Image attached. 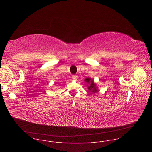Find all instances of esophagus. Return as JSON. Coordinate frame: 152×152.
<instances>
[{
	"instance_id": "obj_1",
	"label": "esophagus",
	"mask_w": 152,
	"mask_h": 152,
	"mask_svg": "<svg viewBox=\"0 0 152 152\" xmlns=\"http://www.w3.org/2000/svg\"><path fill=\"white\" fill-rule=\"evenodd\" d=\"M72 78L74 79V80H76L77 79V75H73L72 76Z\"/></svg>"
}]
</instances>
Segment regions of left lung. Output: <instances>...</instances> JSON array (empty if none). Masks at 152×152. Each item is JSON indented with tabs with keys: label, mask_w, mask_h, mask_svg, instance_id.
Wrapping results in <instances>:
<instances>
[{
	"label": "left lung",
	"mask_w": 152,
	"mask_h": 152,
	"mask_svg": "<svg viewBox=\"0 0 152 152\" xmlns=\"http://www.w3.org/2000/svg\"><path fill=\"white\" fill-rule=\"evenodd\" d=\"M85 81L87 83V86L88 89L91 91V92L96 93L97 91V88L96 87V84L94 83L93 80H91V79L89 78H86L85 79Z\"/></svg>",
	"instance_id": "1"
}]
</instances>
